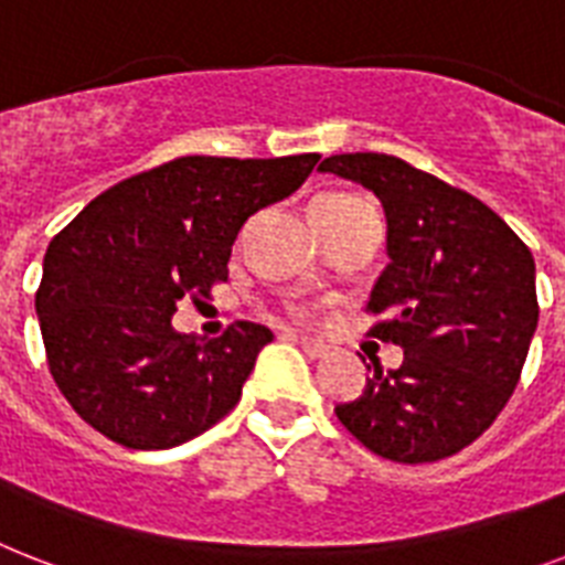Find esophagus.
I'll list each match as a JSON object with an SVG mask.
<instances>
[{
	"instance_id": "obj_1",
	"label": "esophagus",
	"mask_w": 565,
	"mask_h": 565,
	"mask_svg": "<svg viewBox=\"0 0 565 565\" xmlns=\"http://www.w3.org/2000/svg\"><path fill=\"white\" fill-rule=\"evenodd\" d=\"M296 342L298 345H301V351H305L307 356H310V360H322L324 354H328L330 348L324 345L322 339H310V337H296Z\"/></svg>"
}]
</instances>
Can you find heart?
I'll return each mask as SVG.
<instances>
[{"label":"heart","instance_id":"obj_1","mask_svg":"<svg viewBox=\"0 0 565 565\" xmlns=\"http://www.w3.org/2000/svg\"><path fill=\"white\" fill-rule=\"evenodd\" d=\"M351 203H360V196H351V194H324L319 196L313 203V209H342V205H351ZM290 313L298 316V319H305L310 310L305 305H292Z\"/></svg>","mask_w":565,"mask_h":565}]
</instances>
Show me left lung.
<instances>
[{"label":"left lung","mask_w":565,"mask_h":565,"mask_svg":"<svg viewBox=\"0 0 565 565\" xmlns=\"http://www.w3.org/2000/svg\"><path fill=\"white\" fill-rule=\"evenodd\" d=\"M322 173L360 182L386 211L388 267L369 313L371 337L403 348L374 365L337 417L371 452L424 465L456 456L505 409L540 319L531 249L497 211L386 153H339Z\"/></svg>","instance_id":"8db88e82"}]
</instances>
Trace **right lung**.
<instances>
[{"mask_svg": "<svg viewBox=\"0 0 565 565\" xmlns=\"http://www.w3.org/2000/svg\"><path fill=\"white\" fill-rule=\"evenodd\" d=\"M319 153L182 156L95 196L45 252L36 316L60 394L92 429L130 449L191 441L241 401L273 330L235 322L196 342L179 298L228 278L255 211L290 196Z\"/></svg>", "mask_w": 565, "mask_h": 565, "instance_id": "add662e5", "label": "right lung"}]
</instances>
